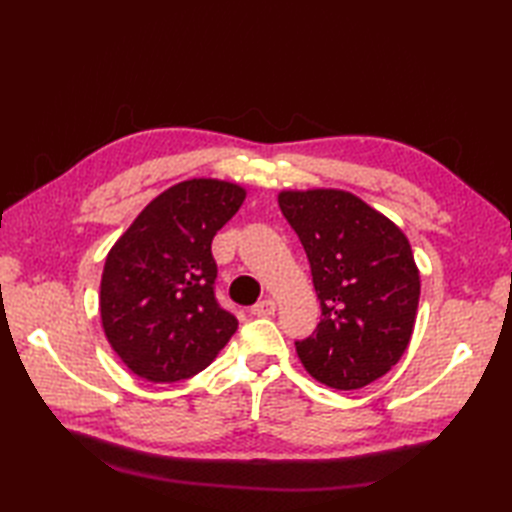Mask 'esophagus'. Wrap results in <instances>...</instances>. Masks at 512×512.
Returning a JSON list of instances; mask_svg holds the SVG:
<instances>
[{"label": "esophagus", "mask_w": 512, "mask_h": 512, "mask_svg": "<svg viewBox=\"0 0 512 512\" xmlns=\"http://www.w3.org/2000/svg\"><path fill=\"white\" fill-rule=\"evenodd\" d=\"M275 308H277V303L270 297H266L264 301H259L253 308H250V314H253V317H270V314H275Z\"/></svg>", "instance_id": "obj_1"}]
</instances>
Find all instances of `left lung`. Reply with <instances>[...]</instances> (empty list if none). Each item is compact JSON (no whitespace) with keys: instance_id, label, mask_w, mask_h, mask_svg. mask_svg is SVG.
Listing matches in <instances>:
<instances>
[{"instance_id":"8db88e82","label":"left lung","mask_w":512,"mask_h":512,"mask_svg":"<svg viewBox=\"0 0 512 512\" xmlns=\"http://www.w3.org/2000/svg\"><path fill=\"white\" fill-rule=\"evenodd\" d=\"M277 200L321 301L317 332L295 343L303 367L332 389L374 383L400 361L416 325L420 270L407 235L350 191L286 189Z\"/></svg>"}]
</instances>
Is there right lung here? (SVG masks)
<instances>
[{"label": "right lung", "mask_w": 512, "mask_h": 512, "mask_svg": "<svg viewBox=\"0 0 512 512\" xmlns=\"http://www.w3.org/2000/svg\"><path fill=\"white\" fill-rule=\"evenodd\" d=\"M246 189L191 178L156 195L105 257L101 325L118 358L149 383H176L209 367L237 330L217 306L215 233Z\"/></svg>", "instance_id": "add662e5"}]
</instances>
